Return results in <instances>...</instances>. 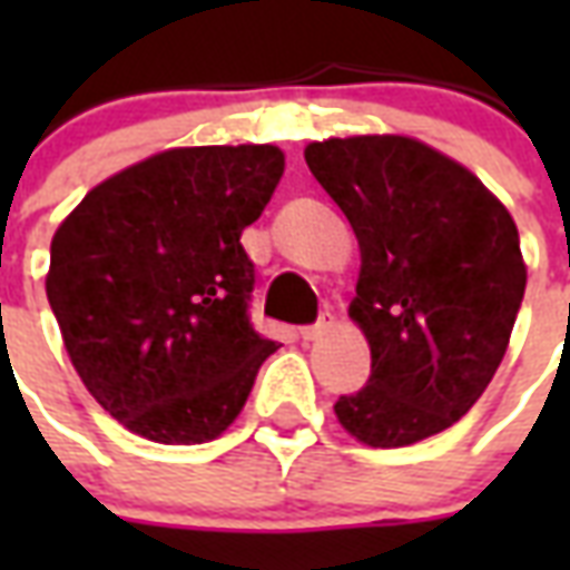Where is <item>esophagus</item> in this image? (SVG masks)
<instances>
[{
  "label": "esophagus",
  "instance_id": "obj_1",
  "mask_svg": "<svg viewBox=\"0 0 570 570\" xmlns=\"http://www.w3.org/2000/svg\"><path fill=\"white\" fill-rule=\"evenodd\" d=\"M335 326V321H333V314H323L321 321L314 323V326H305V330H302V338H305V342H317V338H323V335L330 333V330H333Z\"/></svg>",
  "mask_w": 570,
  "mask_h": 570
}]
</instances>
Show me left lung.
Returning a JSON list of instances; mask_svg holds the SVG:
<instances>
[{
  "label": "left lung",
  "instance_id": "left-lung-1",
  "mask_svg": "<svg viewBox=\"0 0 570 570\" xmlns=\"http://www.w3.org/2000/svg\"><path fill=\"white\" fill-rule=\"evenodd\" d=\"M305 161L360 244L351 321L370 384L335 419L363 445L400 449L470 412L501 366L525 296L510 210L476 174L403 134L330 137Z\"/></svg>",
  "mask_w": 570,
  "mask_h": 570
}]
</instances>
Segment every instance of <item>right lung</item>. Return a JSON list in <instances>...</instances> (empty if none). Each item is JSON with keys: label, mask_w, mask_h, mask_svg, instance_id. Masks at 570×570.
Returning a JSON list of instances; mask_svg holds the SVG:
<instances>
[{"label": "right lung", "mask_w": 570, "mask_h": 570, "mask_svg": "<svg viewBox=\"0 0 570 570\" xmlns=\"http://www.w3.org/2000/svg\"><path fill=\"white\" fill-rule=\"evenodd\" d=\"M284 176L277 146H176L94 186L51 237L45 293L72 366L130 433L195 445L232 428L277 342L247 317L240 232Z\"/></svg>", "instance_id": "add662e5"}]
</instances>
